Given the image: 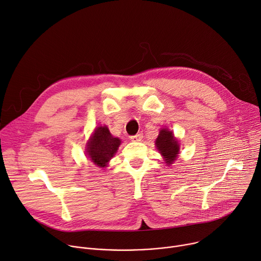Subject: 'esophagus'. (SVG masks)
<instances>
[{"label":"esophagus","instance_id":"obj_1","mask_svg":"<svg viewBox=\"0 0 261 261\" xmlns=\"http://www.w3.org/2000/svg\"><path fill=\"white\" fill-rule=\"evenodd\" d=\"M143 133H137V134H135V135H132V136H130V138H131V140H133V141H140L141 139H143Z\"/></svg>","mask_w":261,"mask_h":261}]
</instances>
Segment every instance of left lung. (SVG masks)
<instances>
[{
  "label": "left lung",
  "instance_id": "left-lung-1",
  "mask_svg": "<svg viewBox=\"0 0 261 261\" xmlns=\"http://www.w3.org/2000/svg\"><path fill=\"white\" fill-rule=\"evenodd\" d=\"M155 146L169 167L177 159L180 147L173 131L167 128L161 129L155 140Z\"/></svg>",
  "mask_w": 261,
  "mask_h": 261
}]
</instances>
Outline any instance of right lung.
<instances>
[{
	"mask_svg": "<svg viewBox=\"0 0 261 261\" xmlns=\"http://www.w3.org/2000/svg\"><path fill=\"white\" fill-rule=\"evenodd\" d=\"M121 139L111 135L107 126L96 128L86 145V155L97 167L105 168L115 155Z\"/></svg>",
	"mask_w": 261,
	"mask_h": 261,
	"instance_id": "1",
	"label": "right lung"
}]
</instances>
